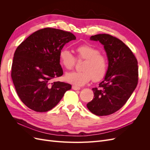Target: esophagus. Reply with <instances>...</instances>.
I'll list each match as a JSON object with an SVG mask.
<instances>
[{
    "instance_id": "34e87169",
    "label": "esophagus",
    "mask_w": 150,
    "mask_h": 150,
    "mask_svg": "<svg viewBox=\"0 0 150 150\" xmlns=\"http://www.w3.org/2000/svg\"><path fill=\"white\" fill-rule=\"evenodd\" d=\"M72 89H74V90H79L80 88L78 87V86H72Z\"/></svg>"
}]
</instances>
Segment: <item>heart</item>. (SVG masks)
<instances>
[{
	"label": "heart",
	"instance_id": "1",
	"mask_svg": "<svg viewBox=\"0 0 150 150\" xmlns=\"http://www.w3.org/2000/svg\"><path fill=\"white\" fill-rule=\"evenodd\" d=\"M77 57L84 62L81 66L82 71L68 72L65 76L67 82L78 86H84L93 79H102L108 70L106 57L99 53V50L89 45H82L76 49ZM61 64L67 69H71L75 65L76 58L69 50L64 48L59 52Z\"/></svg>",
	"mask_w": 150,
	"mask_h": 150
}]
</instances>
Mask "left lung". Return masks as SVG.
Here are the masks:
<instances>
[{
	"label": "left lung",
	"instance_id": "obj_1",
	"mask_svg": "<svg viewBox=\"0 0 150 150\" xmlns=\"http://www.w3.org/2000/svg\"><path fill=\"white\" fill-rule=\"evenodd\" d=\"M90 40L99 41L104 46L108 67L99 88L92 89L94 98L87 104V108L97 116L110 115L125 105L137 88L138 61L124 42L111 35H94Z\"/></svg>",
	"mask_w": 150,
	"mask_h": 150
}]
</instances>
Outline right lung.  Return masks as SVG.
<instances>
[{
	"label": "right lung",
	"mask_w": 150,
	"mask_h": 150,
	"mask_svg": "<svg viewBox=\"0 0 150 150\" xmlns=\"http://www.w3.org/2000/svg\"><path fill=\"white\" fill-rule=\"evenodd\" d=\"M76 39L69 32L47 28L35 31L17 47L11 77L18 96L26 106L37 112L48 111L71 89L69 84L52 80L63 74L60 51Z\"/></svg>",
	"instance_id": "add662e5"
}]
</instances>
